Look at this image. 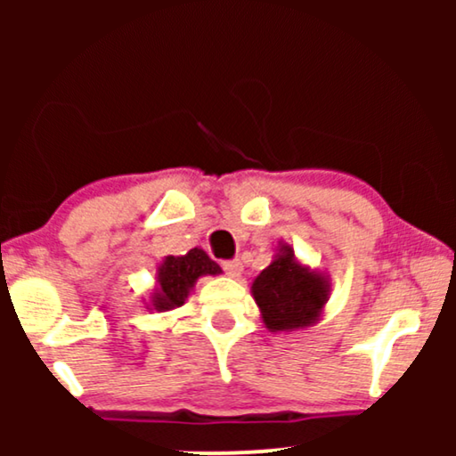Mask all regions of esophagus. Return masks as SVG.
Segmentation results:
<instances>
[{"label":"esophagus","instance_id":"esophagus-1","mask_svg":"<svg viewBox=\"0 0 456 456\" xmlns=\"http://www.w3.org/2000/svg\"><path fill=\"white\" fill-rule=\"evenodd\" d=\"M223 270H224V274L232 276V279H238V276L242 274V272H244V265H242V261H238V259H233V261H224V264H223Z\"/></svg>","mask_w":456,"mask_h":456}]
</instances>
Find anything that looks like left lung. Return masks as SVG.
Segmentation results:
<instances>
[{
  "mask_svg": "<svg viewBox=\"0 0 456 456\" xmlns=\"http://www.w3.org/2000/svg\"><path fill=\"white\" fill-rule=\"evenodd\" d=\"M261 322L270 332H294L317 323L330 297L323 272L302 264L289 244H279L270 265L250 285Z\"/></svg>",
  "mask_w": 456,
  "mask_h": 456,
  "instance_id": "8db88e82",
  "label": "left lung"
}]
</instances>
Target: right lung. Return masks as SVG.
I'll list each match as a JSON object with an SVG mask.
<instances>
[{"label":"right lung","mask_w":456,"mask_h":456,"mask_svg":"<svg viewBox=\"0 0 456 456\" xmlns=\"http://www.w3.org/2000/svg\"><path fill=\"white\" fill-rule=\"evenodd\" d=\"M223 274L221 265L210 259L203 248H191L186 255H167L156 268V287L151 289L148 311L165 313L182 306L201 276Z\"/></svg>","instance_id":"add662e5"}]
</instances>
